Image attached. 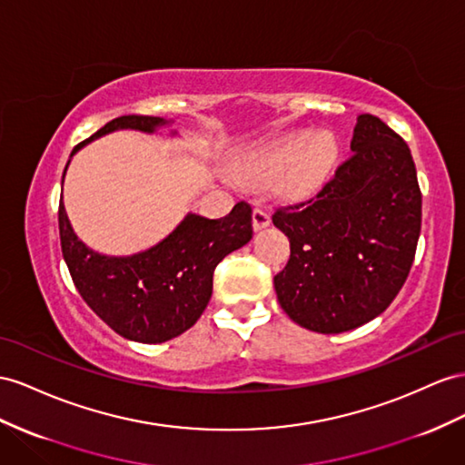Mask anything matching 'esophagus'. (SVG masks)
<instances>
[{"mask_svg": "<svg viewBox=\"0 0 465 465\" xmlns=\"http://www.w3.org/2000/svg\"><path fill=\"white\" fill-rule=\"evenodd\" d=\"M271 225V216L269 213L261 208V206H257L255 210H253V230L255 232H261V230H265V228H269Z\"/></svg>", "mask_w": 465, "mask_h": 465, "instance_id": "obj_1", "label": "esophagus"}]
</instances>
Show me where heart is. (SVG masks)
<instances>
[{
  "mask_svg": "<svg viewBox=\"0 0 465 465\" xmlns=\"http://www.w3.org/2000/svg\"><path fill=\"white\" fill-rule=\"evenodd\" d=\"M338 159L340 143L331 131L299 129L245 151L233 161V171L252 184L269 183L282 202H301L328 183Z\"/></svg>",
  "mask_w": 465,
  "mask_h": 465,
  "instance_id": "obj_1",
  "label": "heart"
}]
</instances>
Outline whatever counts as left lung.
<instances>
[{
  "mask_svg": "<svg viewBox=\"0 0 465 465\" xmlns=\"http://www.w3.org/2000/svg\"><path fill=\"white\" fill-rule=\"evenodd\" d=\"M351 157L314 200L277 210L291 259L275 277L282 311L318 334L377 318L409 277L422 196L407 143L371 114L357 117Z\"/></svg>",
  "mask_w": 465,
  "mask_h": 465,
  "instance_id": "1",
  "label": "left lung"
}]
</instances>
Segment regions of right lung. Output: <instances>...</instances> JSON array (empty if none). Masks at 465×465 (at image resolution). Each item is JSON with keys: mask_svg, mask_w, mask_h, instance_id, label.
I'll list each match as a JSON object with an SVG mask.
<instances>
[{"mask_svg": "<svg viewBox=\"0 0 465 465\" xmlns=\"http://www.w3.org/2000/svg\"><path fill=\"white\" fill-rule=\"evenodd\" d=\"M173 119L122 115L98 129L70 153L74 154L114 131L154 135ZM169 137H178L169 129ZM63 257L82 299L119 336L139 343H163L193 328L212 299V277L220 261L252 242V206L240 202L225 218L208 220L188 212L159 243L134 255L94 252L76 235L64 202L58 206Z\"/></svg>", "mask_w": 465, "mask_h": 465, "instance_id": "add662e5", "label": "right lung"}]
</instances>
